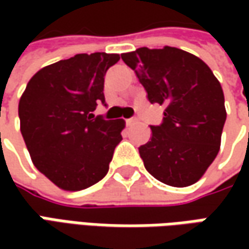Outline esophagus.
Returning <instances> with one entry per match:
<instances>
[{"mask_svg": "<svg viewBox=\"0 0 249 249\" xmlns=\"http://www.w3.org/2000/svg\"><path fill=\"white\" fill-rule=\"evenodd\" d=\"M137 123V119L136 118H130V119L126 120V124L127 126H133V124H136Z\"/></svg>", "mask_w": 249, "mask_h": 249, "instance_id": "34e87169", "label": "esophagus"}]
</instances>
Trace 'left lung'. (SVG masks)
I'll return each instance as SVG.
<instances>
[{
    "mask_svg": "<svg viewBox=\"0 0 249 249\" xmlns=\"http://www.w3.org/2000/svg\"><path fill=\"white\" fill-rule=\"evenodd\" d=\"M122 59L149 102L165 107L162 123L151 126V140L139 148L144 166L167 186L194 184L220 148L226 122L220 83L202 59L175 47H142Z\"/></svg>",
    "mask_w": 249,
    "mask_h": 249,
    "instance_id": "obj_1",
    "label": "left lung"
}]
</instances>
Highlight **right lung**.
<instances>
[{
  "instance_id": "right-lung-1",
  "label": "right lung",
  "mask_w": 249,
  "mask_h": 249,
  "mask_svg": "<svg viewBox=\"0 0 249 249\" xmlns=\"http://www.w3.org/2000/svg\"><path fill=\"white\" fill-rule=\"evenodd\" d=\"M119 59L77 53L40 69L20 97V131L34 166L62 190H84L108 173L124 120L91 112L105 104L104 77Z\"/></svg>"
}]
</instances>
